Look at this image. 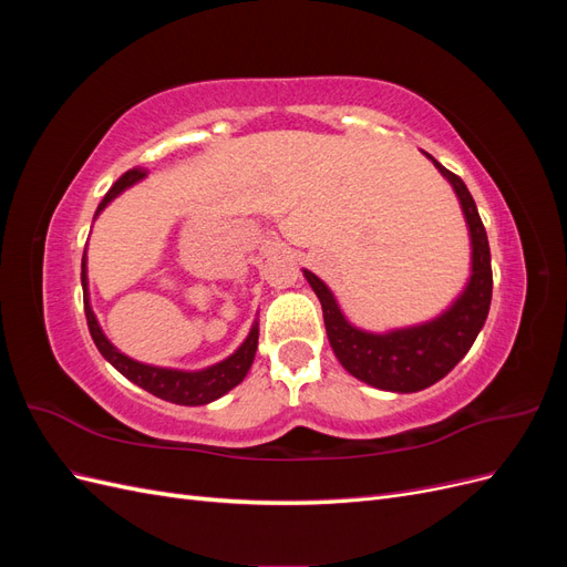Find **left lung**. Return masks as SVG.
I'll return each instance as SVG.
<instances>
[{
    "label": "left lung",
    "instance_id": "8db88e82",
    "mask_svg": "<svg viewBox=\"0 0 567 567\" xmlns=\"http://www.w3.org/2000/svg\"><path fill=\"white\" fill-rule=\"evenodd\" d=\"M421 153L452 186L466 219L471 244L468 279L444 310L419 323L369 331L346 317L333 290L315 271L302 269L321 302L326 336L342 369L357 381L388 392H419L444 379L483 331L492 302V257L475 200L454 173L440 165L431 153Z\"/></svg>",
    "mask_w": 567,
    "mask_h": 567
}]
</instances>
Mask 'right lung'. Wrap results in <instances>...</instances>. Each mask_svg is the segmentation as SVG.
Segmentation results:
<instances>
[{
	"mask_svg": "<svg viewBox=\"0 0 567 567\" xmlns=\"http://www.w3.org/2000/svg\"><path fill=\"white\" fill-rule=\"evenodd\" d=\"M142 179H146L144 169H140V167L127 169V173L111 186V192L104 196V200L99 203L94 219L104 213L120 194L127 192L130 186L140 184ZM82 290H84V315H87L90 333L96 342L99 352L104 354L106 362L123 373L127 381L144 388L151 394H156V398H161L165 402L182 404V406L210 404V402L219 400L221 394H227L229 390H234L238 383H241L252 367V359L257 352V338H260V319L257 317H255L250 331L241 346H238L229 357H225L217 364H210L205 369H194V371L173 369V367H156V364L136 362V359H132L130 354L120 352L109 340L104 329H101V323L92 310V298H90L87 248H84V255H82Z\"/></svg>",
	"mask_w": 567,
	"mask_h": 567,
	"instance_id": "obj_1",
	"label": "right lung"
}]
</instances>
